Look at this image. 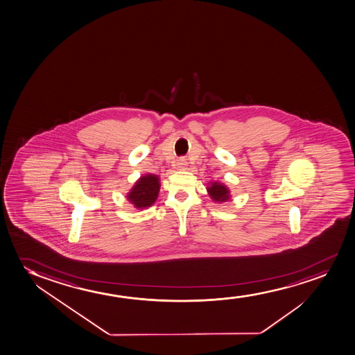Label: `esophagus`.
<instances>
[{
  "instance_id": "esophagus-1",
  "label": "esophagus",
  "mask_w": 355,
  "mask_h": 355,
  "mask_svg": "<svg viewBox=\"0 0 355 355\" xmlns=\"http://www.w3.org/2000/svg\"><path fill=\"white\" fill-rule=\"evenodd\" d=\"M185 165H187V162H185V160H183V159L178 162V167H180V168H184Z\"/></svg>"
}]
</instances>
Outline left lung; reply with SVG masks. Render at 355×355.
Here are the masks:
<instances>
[{"mask_svg": "<svg viewBox=\"0 0 355 355\" xmlns=\"http://www.w3.org/2000/svg\"><path fill=\"white\" fill-rule=\"evenodd\" d=\"M208 193L216 202H224L230 198L229 190L225 185L220 184V183H212V187L208 188Z\"/></svg>", "mask_w": 355, "mask_h": 355, "instance_id": "left-lung-1", "label": "left lung"}]
</instances>
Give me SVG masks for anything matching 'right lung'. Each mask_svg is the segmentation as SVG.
<instances>
[{"label":"right lung","instance_id":"obj_1","mask_svg":"<svg viewBox=\"0 0 355 355\" xmlns=\"http://www.w3.org/2000/svg\"><path fill=\"white\" fill-rule=\"evenodd\" d=\"M159 189H160V183H159L157 175H144L137 180V183L128 195V198L131 203H134L135 207L143 209L152 206L153 203L155 202Z\"/></svg>","mask_w":355,"mask_h":355}]
</instances>
